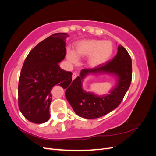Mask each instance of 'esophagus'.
<instances>
[{
	"label": "esophagus",
	"instance_id": "obj_1",
	"mask_svg": "<svg viewBox=\"0 0 156 156\" xmlns=\"http://www.w3.org/2000/svg\"><path fill=\"white\" fill-rule=\"evenodd\" d=\"M77 77V75L76 73H73V75H72V79H75Z\"/></svg>",
	"mask_w": 156,
	"mask_h": 156
}]
</instances>
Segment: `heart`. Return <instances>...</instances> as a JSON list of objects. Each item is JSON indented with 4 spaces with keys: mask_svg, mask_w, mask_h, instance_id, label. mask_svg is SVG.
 <instances>
[{
    "mask_svg": "<svg viewBox=\"0 0 156 156\" xmlns=\"http://www.w3.org/2000/svg\"><path fill=\"white\" fill-rule=\"evenodd\" d=\"M112 52L113 45L109 41L87 40L77 43L74 51L67 49L66 57L69 62L75 64L78 58L89 56L87 60L88 66L96 67L109 59Z\"/></svg>",
    "mask_w": 156,
    "mask_h": 156,
    "instance_id": "obj_1",
    "label": "heart"
}]
</instances>
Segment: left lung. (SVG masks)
<instances>
[{"label":"left lung","instance_id":"left-lung-1","mask_svg":"<svg viewBox=\"0 0 156 156\" xmlns=\"http://www.w3.org/2000/svg\"><path fill=\"white\" fill-rule=\"evenodd\" d=\"M111 73L119 77L117 87L110 94L102 97L84 91L81 81L88 73ZM132 79L131 58L122 45L118 47L117 54L112 60L92 69H83L80 77L74 79L65 92L66 100L76 114L84 119H94L104 116L119 106L129 89Z\"/></svg>","mask_w":156,"mask_h":156}]
</instances>
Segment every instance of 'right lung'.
I'll return each instance as SVG.
<instances>
[{
	"instance_id": "1",
	"label": "right lung",
	"mask_w": 156,
	"mask_h": 156,
	"mask_svg": "<svg viewBox=\"0 0 156 156\" xmlns=\"http://www.w3.org/2000/svg\"><path fill=\"white\" fill-rule=\"evenodd\" d=\"M66 33H55L37 44L27 55L18 84V105L26 119L42 124L50 118L51 90L56 84L67 88L72 73L59 66L64 59Z\"/></svg>"
}]
</instances>
